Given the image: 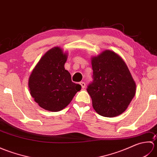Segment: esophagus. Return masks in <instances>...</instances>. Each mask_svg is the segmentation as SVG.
<instances>
[{
  "instance_id": "34e87169",
  "label": "esophagus",
  "mask_w": 157,
  "mask_h": 157,
  "mask_svg": "<svg viewBox=\"0 0 157 157\" xmlns=\"http://www.w3.org/2000/svg\"><path fill=\"white\" fill-rule=\"evenodd\" d=\"M79 84L81 85V86H82V88H85L86 84H85V83H84V82H81L80 83H79Z\"/></svg>"
}]
</instances>
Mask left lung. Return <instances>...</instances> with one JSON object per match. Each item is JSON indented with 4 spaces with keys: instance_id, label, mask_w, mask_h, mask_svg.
I'll list each match as a JSON object with an SVG mask.
<instances>
[{
    "instance_id": "left-lung-1",
    "label": "left lung",
    "mask_w": 157,
    "mask_h": 157,
    "mask_svg": "<svg viewBox=\"0 0 157 157\" xmlns=\"http://www.w3.org/2000/svg\"><path fill=\"white\" fill-rule=\"evenodd\" d=\"M93 82L87 91L95 111L101 116L114 117L128 109L136 94L134 79L123 59L106 50L92 56Z\"/></svg>"
}]
</instances>
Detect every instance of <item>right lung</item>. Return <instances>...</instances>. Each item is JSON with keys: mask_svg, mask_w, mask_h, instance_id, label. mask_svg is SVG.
<instances>
[{"mask_svg": "<svg viewBox=\"0 0 157 157\" xmlns=\"http://www.w3.org/2000/svg\"><path fill=\"white\" fill-rule=\"evenodd\" d=\"M67 55L59 46L50 49L29 75L28 88L32 97L46 111H61L81 90V86L71 81V74L65 69Z\"/></svg>", "mask_w": 157, "mask_h": 157, "instance_id": "right-lung-1", "label": "right lung"}]
</instances>
